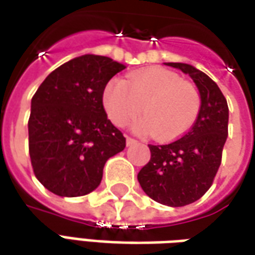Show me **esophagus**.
Returning <instances> with one entry per match:
<instances>
[{
    "label": "esophagus",
    "instance_id": "obj_1",
    "mask_svg": "<svg viewBox=\"0 0 255 255\" xmlns=\"http://www.w3.org/2000/svg\"><path fill=\"white\" fill-rule=\"evenodd\" d=\"M137 143V140H134V138H131V137H126V145H133V144H136Z\"/></svg>",
    "mask_w": 255,
    "mask_h": 255
}]
</instances>
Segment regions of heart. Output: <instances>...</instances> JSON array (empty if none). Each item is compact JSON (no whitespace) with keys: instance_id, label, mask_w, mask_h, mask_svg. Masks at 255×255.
I'll use <instances>...</instances> for the list:
<instances>
[{"instance_id":"obj_1","label":"heart","mask_w":255,"mask_h":255,"mask_svg":"<svg viewBox=\"0 0 255 255\" xmlns=\"http://www.w3.org/2000/svg\"><path fill=\"white\" fill-rule=\"evenodd\" d=\"M103 104L111 122L125 126L141 114L134 128L152 133L157 140L180 137L196 124L201 96L194 84L182 80L175 72L150 68L131 72L124 79H112L105 86Z\"/></svg>"}]
</instances>
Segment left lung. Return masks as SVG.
Segmentation results:
<instances>
[{"label": "left lung", "instance_id": "8db88e82", "mask_svg": "<svg viewBox=\"0 0 255 255\" xmlns=\"http://www.w3.org/2000/svg\"><path fill=\"white\" fill-rule=\"evenodd\" d=\"M193 79L201 96V110L190 130L169 144H148L151 158L137 180L154 201L183 207L197 201L211 187L228 137L229 108L218 84L197 68L168 62Z\"/></svg>", "mask_w": 255, "mask_h": 255}]
</instances>
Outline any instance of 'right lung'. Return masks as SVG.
<instances>
[{"mask_svg": "<svg viewBox=\"0 0 255 255\" xmlns=\"http://www.w3.org/2000/svg\"><path fill=\"white\" fill-rule=\"evenodd\" d=\"M125 65L86 54L45 77L31 98L29 152L38 182L61 197L96 190L107 159L126 138L107 118L103 93Z\"/></svg>", "mask_w": 255, "mask_h": 255, "instance_id": "1", "label": "right lung"}]
</instances>
